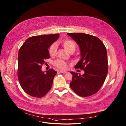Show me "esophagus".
I'll return each instance as SVG.
<instances>
[{"mask_svg":"<svg viewBox=\"0 0 126 126\" xmlns=\"http://www.w3.org/2000/svg\"><path fill=\"white\" fill-rule=\"evenodd\" d=\"M58 72H59V73H60V74H61V73H66V72H67V71H63V70H59Z\"/></svg>","mask_w":126,"mask_h":126,"instance_id":"34e87169","label":"esophagus"}]
</instances>
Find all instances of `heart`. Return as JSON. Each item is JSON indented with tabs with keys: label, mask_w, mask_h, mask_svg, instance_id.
<instances>
[{
	"label": "heart",
	"mask_w": 126,
	"mask_h": 126,
	"mask_svg": "<svg viewBox=\"0 0 126 126\" xmlns=\"http://www.w3.org/2000/svg\"><path fill=\"white\" fill-rule=\"evenodd\" d=\"M63 45L69 52L75 51L76 49V44L75 42L71 40H66L62 42ZM58 49V45L57 43L52 44L49 48V54L51 56H54L56 55ZM54 65L57 67L61 69H66L68 67L67 63L63 60L58 59L54 62Z\"/></svg>",
	"instance_id": "heart-1"
}]
</instances>
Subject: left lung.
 <instances>
[{
    "mask_svg": "<svg viewBox=\"0 0 126 126\" xmlns=\"http://www.w3.org/2000/svg\"><path fill=\"white\" fill-rule=\"evenodd\" d=\"M78 44L81 59L75 66L84 70L83 75L70 72L72 75L70 86L80 96L87 97L100 89L106 78L108 58L105 46L98 38L84 33H67Z\"/></svg>",
    "mask_w": 126,
    "mask_h": 126,
    "instance_id": "obj_1",
    "label": "left lung"
}]
</instances>
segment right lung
Masks as SVG:
<instances>
[{"mask_svg": "<svg viewBox=\"0 0 126 126\" xmlns=\"http://www.w3.org/2000/svg\"><path fill=\"white\" fill-rule=\"evenodd\" d=\"M59 34L35 36L26 39L18 52V78L23 90L29 95L42 97L51 88L57 71L41 70L45 60L50 58L48 48Z\"/></svg>", "mask_w": 126, "mask_h": 126, "instance_id": "obj_1", "label": "right lung"}]
</instances>
